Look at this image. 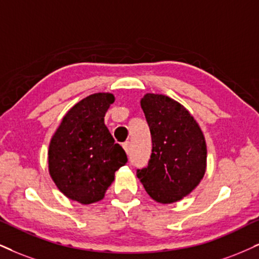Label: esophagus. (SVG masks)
I'll return each mask as SVG.
<instances>
[{
    "mask_svg": "<svg viewBox=\"0 0 259 259\" xmlns=\"http://www.w3.org/2000/svg\"><path fill=\"white\" fill-rule=\"evenodd\" d=\"M123 149H124V151H126L127 154H128L130 150H131V143H130V142L124 143V144H123Z\"/></svg>",
    "mask_w": 259,
    "mask_h": 259,
    "instance_id": "34e87169",
    "label": "esophagus"
}]
</instances>
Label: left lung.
Returning a JSON list of instances; mask_svg holds the SVG:
<instances>
[{
	"label": "left lung",
	"mask_w": 259,
	"mask_h": 259,
	"mask_svg": "<svg viewBox=\"0 0 259 259\" xmlns=\"http://www.w3.org/2000/svg\"><path fill=\"white\" fill-rule=\"evenodd\" d=\"M140 105L152 151L148 167L138 169L137 177L156 202L175 203L192 192L205 174V138L190 111L173 98L146 94Z\"/></svg>",
	"instance_id": "8db88e82"
}]
</instances>
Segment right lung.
Wrapping results in <instances>:
<instances>
[{
    "instance_id": "add662e5",
    "label": "right lung",
    "mask_w": 259,
    "mask_h": 259,
    "mask_svg": "<svg viewBox=\"0 0 259 259\" xmlns=\"http://www.w3.org/2000/svg\"><path fill=\"white\" fill-rule=\"evenodd\" d=\"M114 101L109 92L85 97L67 111L50 140V177L67 198L85 205L103 199L115 171L127 162L104 124Z\"/></svg>"
}]
</instances>
